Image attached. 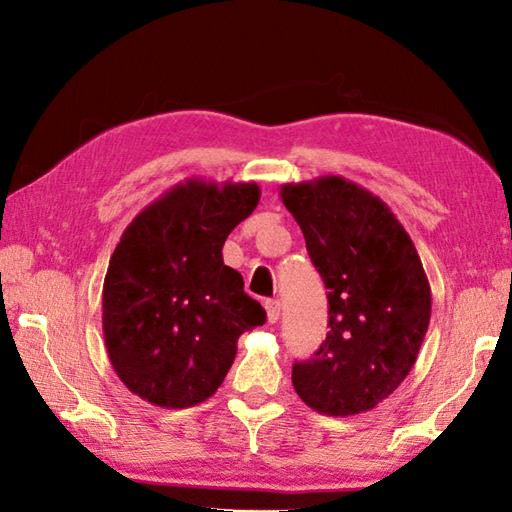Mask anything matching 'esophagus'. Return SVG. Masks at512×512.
I'll return each mask as SVG.
<instances>
[{
    "label": "esophagus",
    "mask_w": 512,
    "mask_h": 512,
    "mask_svg": "<svg viewBox=\"0 0 512 512\" xmlns=\"http://www.w3.org/2000/svg\"><path fill=\"white\" fill-rule=\"evenodd\" d=\"M264 308H266L268 323H277L279 321V314H281V303L277 299H268L264 303Z\"/></svg>",
    "instance_id": "esophagus-1"
}]
</instances>
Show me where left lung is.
Returning a JSON list of instances; mask_svg holds the SVG:
<instances>
[{"instance_id": "obj_1", "label": "left lung", "mask_w": 512, "mask_h": 512, "mask_svg": "<svg viewBox=\"0 0 512 512\" xmlns=\"http://www.w3.org/2000/svg\"><path fill=\"white\" fill-rule=\"evenodd\" d=\"M328 288V336L292 365L299 398L325 416H354L394 394L416 363L431 319V288L409 233L374 193L341 176L284 184Z\"/></svg>"}]
</instances>
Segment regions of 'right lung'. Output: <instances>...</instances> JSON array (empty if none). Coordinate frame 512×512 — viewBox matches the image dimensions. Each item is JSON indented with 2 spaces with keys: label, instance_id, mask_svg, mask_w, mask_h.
<instances>
[{
  "label": "right lung",
  "instance_id": "obj_1",
  "mask_svg": "<svg viewBox=\"0 0 512 512\" xmlns=\"http://www.w3.org/2000/svg\"><path fill=\"white\" fill-rule=\"evenodd\" d=\"M255 182L189 178L140 211L112 253L103 336L123 385L151 405L187 409L211 398L237 339L266 312L224 264L228 233L255 211Z\"/></svg>",
  "mask_w": 512,
  "mask_h": 512
}]
</instances>
